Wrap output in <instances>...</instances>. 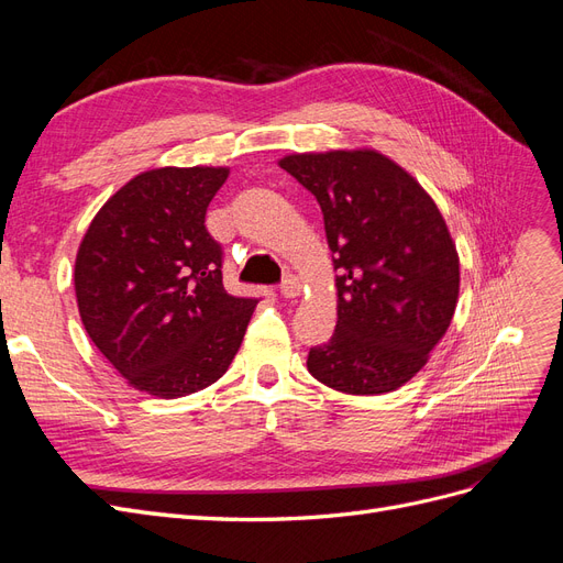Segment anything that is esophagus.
Here are the masks:
<instances>
[{
  "instance_id": "esophagus-1",
  "label": "esophagus",
  "mask_w": 563,
  "mask_h": 563,
  "mask_svg": "<svg viewBox=\"0 0 563 563\" xmlns=\"http://www.w3.org/2000/svg\"><path fill=\"white\" fill-rule=\"evenodd\" d=\"M279 291L284 298H296L300 294V282L294 275H286L279 284Z\"/></svg>"
}]
</instances>
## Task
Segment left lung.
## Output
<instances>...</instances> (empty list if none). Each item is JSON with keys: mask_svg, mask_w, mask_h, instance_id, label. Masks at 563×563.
<instances>
[{"mask_svg": "<svg viewBox=\"0 0 563 563\" xmlns=\"http://www.w3.org/2000/svg\"><path fill=\"white\" fill-rule=\"evenodd\" d=\"M323 213L338 323L310 347L308 371L347 395H385L428 364L455 312L460 263L432 197L376 150L279 162Z\"/></svg>", "mask_w": 563, "mask_h": 563, "instance_id": "obj_1", "label": "left lung"}]
</instances>
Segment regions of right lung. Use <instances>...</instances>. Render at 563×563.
<instances>
[{"label":"right lung","mask_w":563,"mask_h":563,"mask_svg":"<svg viewBox=\"0 0 563 563\" xmlns=\"http://www.w3.org/2000/svg\"><path fill=\"white\" fill-rule=\"evenodd\" d=\"M223 166L152 168L96 213L75 263L81 323L135 389L178 399L216 383L258 298L230 296L203 220Z\"/></svg>","instance_id":"obj_1"}]
</instances>
